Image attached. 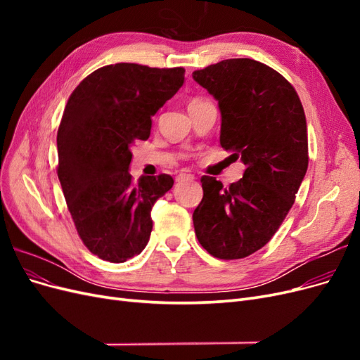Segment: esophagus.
<instances>
[{
	"mask_svg": "<svg viewBox=\"0 0 360 360\" xmlns=\"http://www.w3.org/2000/svg\"><path fill=\"white\" fill-rule=\"evenodd\" d=\"M195 177L192 176V174H186V172H181L179 174V176L176 177V181L180 183V181H184V180H193Z\"/></svg>",
	"mask_w": 360,
	"mask_h": 360,
	"instance_id": "1",
	"label": "esophagus"
}]
</instances>
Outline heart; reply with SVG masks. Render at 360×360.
<instances>
[{
    "mask_svg": "<svg viewBox=\"0 0 360 360\" xmlns=\"http://www.w3.org/2000/svg\"><path fill=\"white\" fill-rule=\"evenodd\" d=\"M198 102H201V101H198V99H193V101H191V103H189V105H193V103H198Z\"/></svg>",
    "mask_w": 360,
    "mask_h": 360,
    "instance_id": "obj_1",
    "label": "heart"
}]
</instances>
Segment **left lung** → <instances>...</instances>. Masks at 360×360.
<instances>
[{
  "mask_svg": "<svg viewBox=\"0 0 360 360\" xmlns=\"http://www.w3.org/2000/svg\"><path fill=\"white\" fill-rule=\"evenodd\" d=\"M192 78L219 105L222 148L246 165L230 188L201 177L195 234L216 258H245L269 243L296 200L308 169L307 118L294 86L259 61L224 60Z\"/></svg>",
  "mask_w": 360,
  "mask_h": 360,
  "instance_id": "left-lung-1",
  "label": "left lung"
}]
</instances>
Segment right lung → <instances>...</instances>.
<instances>
[{"instance_id": "1", "label": "right lung", "mask_w": 360, "mask_h": 360, "mask_svg": "<svg viewBox=\"0 0 360 360\" xmlns=\"http://www.w3.org/2000/svg\"><path fill=\"white\" fill-rule=\"evenodd\" d=\"M183 82V68L110 64L81 81L64 108L57 134L64 198L82 243L110 263L143 252L151 207L172 188L168 174L134 181L130 146L150 136L151 117Z\"/></svg>"}]
</instances>
